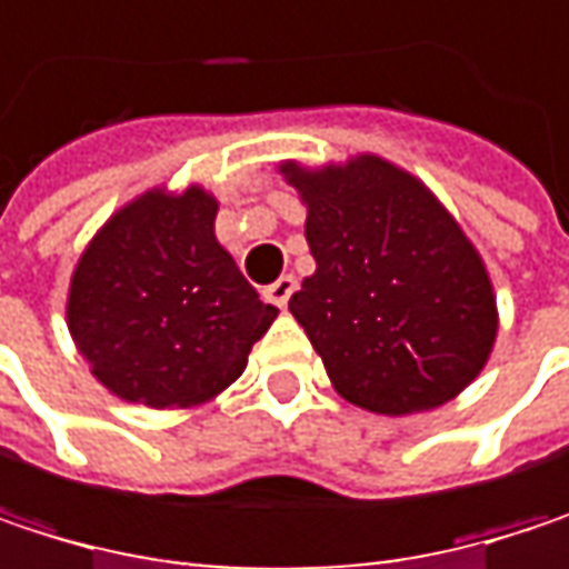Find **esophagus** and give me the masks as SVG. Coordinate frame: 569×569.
<instances>
[{
    "instance_id": "obj_1",
    "label": "esophagus",
    "mask_w": 569,
    "mask_h": 569,
    "mask_svg": "<svg viewBox=\"0 0 569 569\" xmlns=\"http://www.w3.org/2000/svg\"><path fill=\"white\" fill-rule=\"evenodd\" d=\"M292 289H296V280H292V277H280L277 283H270L267 289H263V296H267L273 306H280V309H283L286 302H289V296H292Z\"/></svg>"
}]
</instances>
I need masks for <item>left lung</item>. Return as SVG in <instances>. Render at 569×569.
<instances>
[{"mask_svg":"<svg viewBox=\"0 0 569 569\" xmlns=\"http://www.w3.org/2000/svg\"><path fill=\"white\" fill-rule=\"evenodd\" d=\"M306 203L316 273L292 292L336 392L376 415L428 411L485 369L498 306L491 277L438 197L396 164H280Z\"/></svg>","mask_w":569,"mask_h":569,"instance_id":"1","label":"left lung"}]
</instances>
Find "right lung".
Here are the masks:
<instances>
[{
  "label": "right lung",
  "mask_w": 569,
  "mask_h": 569,
  "mask_svg": "<svg viewBox=\"0 0 569 569\" xmlns=\"http://www.w3.org/2000/svg\"><path fill=\"white\" fill-rule=\"evenodd\" d=\"M203 187L148 190L121 207L81 253L68 289V332L91 376L148 408H190L247 369L277 319L213 237Z\"/></svg>",
  "instance_id": "obj_1"
}]
</instances>
